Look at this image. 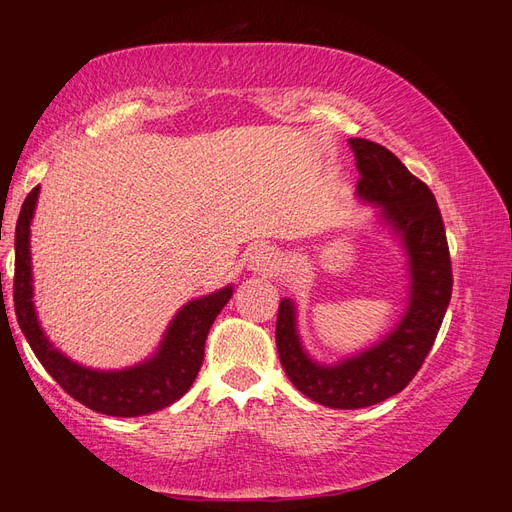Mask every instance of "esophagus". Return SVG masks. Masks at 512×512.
<instances>
[{
  "instance_id": "1",
  "label": "esophagus",
  "mask_w": 512,
  "mask_h": 512,
  "mask_svg": "<svg viewBox=\"0 0 512 512\" xmlns=\"http://www.w3.org/2000/svg\"><path fill=\"white\" fill-rule=\"evenodd\" d=\"M280 269V254H277L269 245H256L252 252L247 254V271L258 275H273Z\"/></svg>"
}]
</instances>
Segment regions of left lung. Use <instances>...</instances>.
I'll return each mask as SVG.
<instances>
[{"label":"left lung","mask_w":512,"mask_h":512,"mask_svg":"<svg viewBox=\"0 0 512 512\" xmlns=\"http://www.w3.org/2000/svg\"><path fill=\"white\" fill-rule=\"evenodd\" d=\"M361 179L356 198L380 209L378 224L401 247L408 267V297L399 322L376 344L335 363H320L299 335L297 303L284 297L275 344L290 382L316 404L356 410L404 391L421 369L453 290L442 215L431 190L397 156L365 138H348Z\"/></svg>","instance_id":"8db88e82"}]
</instances>
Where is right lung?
Masks as SVG:
<instances>
[{"instance_id":"right-lung-1","label":"right lung","mask_w":512,"mask_h":512,"mask_svg":"<svg viewBox=\"0 0 512 512\" xmlns=\"http://www.w3.org/2000/svg\"><path fill=\"white\" fill-rule=\"evenodd\" d=\"M40 185L29 192L14 232V312L19 327L42 367L70 397L108 416H143L158 412L190 391L203 365L205 339L213 320L232 297V284L185 303L170 320L160 346L145 361L123 369H94L72 361L44 335L34 305L32 220Z\"/></svg>"}]
</instances>
